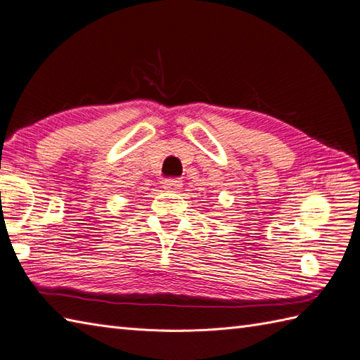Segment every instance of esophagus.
<instances>
[{
    "label": "esophagus",
    "instance_id": "34e87169",
    "mask_svg": "<svg viewBox=\"0 0 360 360\" xmlns=\"http://www.w3.org/2000/svg\"><path fill=\"white\" fill-rule=\"evenodd\" d=\"M162 184H164L165 190H178L182 186V181L176 179V178H170V179H164Z\"/></svg>",
    "mask_w": 360,
    "mask_h": 360
}]
</instances>
